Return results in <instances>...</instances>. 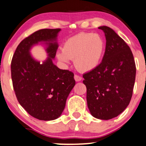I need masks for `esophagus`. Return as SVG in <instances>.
<instances>
[{
    "instance_id": "1",
    "label": "esophagus",
    "mask_w": 146,
    "mask_h": 146,
    "mask_svg": "<svg viewBox=\"0 0 146 146\" xmlns=\"http://www.w3.org/2000/svg\"><path fill=\"white\" fill-rule=\"evenodd\" d=\"M74 79L76 82H79L82 80V77L79 76L78 75H74Z\"/></svg>"
}]
</instances>
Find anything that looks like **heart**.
<instances>
[{
	"label": "heart",
	"mask_w": 146,
	"mask_h": 146,
	"mask_svg": "<svg viewBox=\"0 0 146 146\" xmlns=\"http://www.w3.org/2000/svg\"><path fill=\"white\" fill-rule=\"evenodd\" d=\"M105 51L106 42L100 35L82 32L68 38L56 56L65 65L74 59L79 70L90 72L100 66Z\"/></svg>",
	"instance_id": "b5f03b06"
}]
</instances>
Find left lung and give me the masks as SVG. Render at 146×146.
<instances>
[{
	"instance_id": "obj_1",
	"label": "left lung",
	"mask_w": 146,
	"mask_h": 146,
	"mask_svg": "<svg viewBox=\"0 0 146 146\" xmlns=\"http://www.w3.org/2000/svg\"><path fill=\"white\" fill-rule=\"evenodd\" d=\"M106 39L102 63L83 74L87 106L95 118L110 120L118 116L130 103L136 67L131 48L108 26H100Z\"/></svg>"
}]
</instances>
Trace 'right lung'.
Returning <instances> with one entry per match:
<instances>
[{"label":"right lung","instance_id":"right-lung-1","mask_svg":"<svg viewBox=\"0 0 146 146\" xmlns=\"http://www.w3.org/2000/svg\"><path fill=\"white\" fill-rule=\"evenodd\" d=\"M60 31L42 29L34 32L19 43L11 61L13 86L18 102L28 114L40 120H53L62 115L76 84L72 72L59 69L53 63ZM38 44H45L48 54L42 62L30 53Z\"/></svg>","mask_w":146,"mask_h":146}]
</instances>
